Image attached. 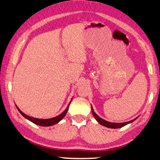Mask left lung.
Listing matches in <instances>:
<instances>
[{
    "label": "left lung",
    "instance_id": "1",
    "mask_svg": "<svg viewBox=\"0 0 160 160\" xmlns=\"http://www.w3.org/2000/svg\"><path fill=\"white\" fill-rule=\"evenodd\" d=\"M91 112H92V114H93V115L94 116V118L96 120V121L101 124L103 126H105V127L107 128H122L123 126H125L126 125L129 124V123H131L133 122L134 120H136L137 118L134 119V120H130V121H128V122H121V123H115V122H108V121H106L104 120H103L102 118H101L99 116H98L97 114L95 113V112H94V110L93 109V107H92L91 106Z\"/></svg>",
    "mask_w": 160,
    "mask_h": 160
}]
</instances>
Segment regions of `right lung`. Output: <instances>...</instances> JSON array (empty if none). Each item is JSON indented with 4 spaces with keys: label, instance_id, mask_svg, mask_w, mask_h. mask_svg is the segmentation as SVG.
Segmentation results:
<instances>
[{
    "label": "right lung",
    "instance_id": "add662e5",
    "mask_svg": "<svg viewBox=\"0 0 160 160\" xmlns=\"http://www.w3.org/2000/svg\"><path fill=\"white\" fill-rule=\"evenodd\" d=\"M72 99L70 101V102L67 106L66 109L64 110V112H62V114H60L59 115H58L57 117H55V118H50V119H38V118H32V117H30V116H28L27 115L24 113V112H22L21 110H20L19 108L17 105H16V107H17L18 111H19L20 113L22 116L24 117V118H25L27 120L31 121V122L34 123V124H36L38 125H40V126H44V127H47V126H51V125H53L55 124H57V123L59 122L61 120H62L63 118H64L65 115L67 114V112L68 111V108L69 107V104H70V103L72 102Z\"/></svg>",
    "mask_w": 160,
    "mask_h": 160
}]
</instances>
